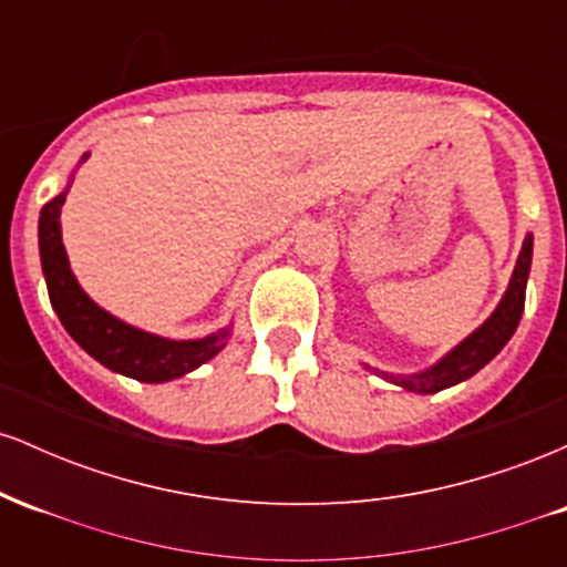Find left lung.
Returning a JSON list of instances; mask_svg holds the SVG:
<instances>
[{"label": "left lung", "mask_w": 567, "mask_h": 567, "mask_svg": "<svg viewBox=\"0 0 567 567\" xmlns=\"http://www.w3.org/2000/svg\"><path fill=\"white\" fill-rule=\"evenodd\" d=\"M530 261H533V237L528 234L523 243V250H519L517 264H514L509 288H506L504 298H501V303L496 306V311H493V315L487 317V320L480 324L470 338H464L458 347L447 351L437 365L421 370V373H413V375L381 373L383 379L415 394H434L447 386H455V383L472 379L480 368H485L487 362H491L493 357L506 347V341H509L514 330H517L519 317H523V309H525V285H528ZM375 373H379V370H375Z\"/></svg>", "instance_id": "obj_1"}]
</instances>
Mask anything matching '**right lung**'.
Returning <instances> with one entry per match:
<instances>
[{"mask_svg":"<svg viewBox=\"0 0 567 567\" xmlns=\"http://www.w3.org/2000/svg\"><path fill=\"white\" fill-rule=\"evenodd\" d=\"M66 192L50 199L39 213V256H42L44 282H48L50 303L66 333L101 365L143 383L181 379L213 360L226 347L231 328L197 341H173L116 320L80 288L61 239V207L66 202Z\"/></svg>","mask_w":567,"mask_h":567,"instance_id":"add662e5","label":"right lung"}]
</instances>
